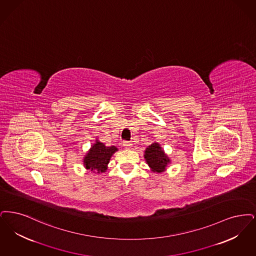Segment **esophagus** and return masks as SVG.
<instances>
[{
	"mask_svg": "<svg viewBox=\"0 0 256 256\" xmlns=\"http://www.w3.org/2000/svg\"><path fill=\"white\" fill-rule=\"evenodd\" d=\"M122 145L126 149H129V148L132 147V145L133 144H132L131 142H126V140H125V142H123Z\"/></svg>",
	"mask_w": 256,
	"mask_h": 256,
	"instance_id": "1",
	"label": "esophagus"
}]
</instances>
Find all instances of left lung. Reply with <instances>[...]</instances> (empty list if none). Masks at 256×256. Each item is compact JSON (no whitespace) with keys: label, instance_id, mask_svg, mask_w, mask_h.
I'll use <instances>...</instances> for the list:
<instances>
[{"label":"left lung","instance_id":"obj_1","mask_svg":"<svg viewBox=\"0 0 256 256\" xmlns=\"http://www.w3.org/2000/svg\"><path fill=\"white\" fill-rule=\"evenodd\" d=\"M144 158L151 170L156 173H162L166 170L167 166L170 162L169 158L166 156L160 145L156 142H153L145 149Z\"/></svg>","mask_w":256,"mask_h":256}]
</instances>
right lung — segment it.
<instances>
[{"label":"right lung","instance_id":"obj_1","mask_svg":"<svg viewBox=\"0 0 256 256\" xmlns=\"http://www.w3.org/2000/svg\"><path fill=\"white\" fill-rule=\"evenodd\" d=\"M116 151L118 148L116 146L108 147L96 140V144L92 145L88 153L84 156V166L98 173L105 172L111 156Z\"/></svg>","mask_w":256,"mask_h":256}]
</instances>
